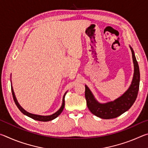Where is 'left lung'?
Listing matches in <instances>:
<instances>
[{"instance_id": "left-lung-1", "label": "left lung", "mask_w": 148, "mask_h": 148, "mask_svg": "<svg viewBox=\"0 0 148 148\" xmlns=\"http://www.w3.org/2000/svg\"><path fill=\"white\" fill-rule=\"evenodd\" d=\"M129 47L132 52L134 64V74L128 89L121 96L114 101L101 103L95 99L89 87L86 85L85 86V97L87 107L92 114L100 118L106 119L116 118L129 110L136 101L140 85V70L133 49L131 46Z\"/></svg>"}]
</instances>
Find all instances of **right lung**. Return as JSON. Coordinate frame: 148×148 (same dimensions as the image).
<instances>
[{"mask_svg":"<svg viewBox=\"0 0 148 148\" xmlns=\"http://www.w3.org/2000/svg\"><path fill=\"white\" fill-rule=\"evenodd\" d=\"M11 89H12V95H13L14 101L15 102V103H16V106L19 108V110L23 114L26 115L27 116L31 117V118L33 119L34 120H37V121H51V120L56 119V117H58L59 115L61 114V112H62V110H63V109H64V97H65V95H66L67 91L65 92L64 95V96H63V98H62V105H61V108H60L58 110H57L56 112H55L54 114H51V115H49V116H41V115H37V114H34L29 113V112H27L25 110L23 109V108H22L21 106H20V104H19L18 101H17V100L16 97V95H15V93H14L13 87H12V85H11Z\"/></svg>","mask_w":148,"mask_h":148,"instance_id":"obj_1","label":"right lung"}]
</instances>
